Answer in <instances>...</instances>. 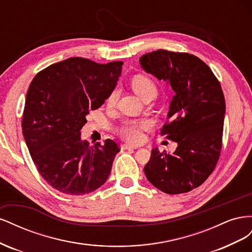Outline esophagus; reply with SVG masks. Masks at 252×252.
<instances>
[{
	"label": "esophagus",
	"instance_id": "esophagus-1",
	"mask_svg": "<svg viewBox=\"0 0 252 252\" xmlns=\"http://www.w3.org/2000/svg\"><path fill=\"white\" fill-rule=\"evenodd\" d=\"M122 148H123V149H136L138 147H136V146H132V145L123 144V145H122Z\"/></svg>",
	"mask_w": 252,
	"mask_h": 252
}]
</instances>
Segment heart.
<instances>
[{
	"label": "heart",
	"instance_id": "b5f03b06",
	"mask_svg": "<svg viewBox=\"0 0 252 252\" xmlns=\"http://www.w3.org/2000/svg\"><path fill=\"white\" fill-rule=\"evenodd\" d=\"M131 87L134 93L138 94L142 100L151 94H157L156 84L148 77L143 74H136L131 80ZM119 88L116 87L111 90V93L106 98V104L108 107H112L117 103L119 97ZM152 125L149 120H131L126 119L121 122L116 127V132L127 142L139 143L143 140L142 131Z\"/></svg>",
	"mask_w": 252,
	"mask_h": 252
}]
</instances>
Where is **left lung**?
<instances>
[{
    "label": "left lung",
    "instance_id": "1",
    "mask_svg": "<svg viewBox=\"0 0 252 252\" xmlns=\"http://www.w3.org/2000/svg\"><path fill=\"white\" fill-rule=\"evenodd\" d=\"M143 69L175 93L161 134L178 143L172 155L152 149L144 172L161 191H191L207 180L222 149L225 98L208 65L186 52L158 49L140 58Z\"/></svg>",
    "mask_w": 252,
    "mask_h": 252
}]
</instances>
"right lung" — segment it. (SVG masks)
Returning a JSON list of instances; mask_svg holds the SVG:
<instances>
[{
    "label": "right lung",
    "mask_w": 252,
    "mask_h": 252,
    "mask_svg": "<svg viewBox=\"0 0 252 252\" xmlns=\"http://www.w3.org/2000/svg\"><path fill=\"white\" fill-rule=\"evenodd\" d=\"M122 65L69 58L41 70L30 83L23 135L37 171L60 192L83 195L108 179L119 145L107 139L89 146L80 130L87 114L116 87Z\"/></svg>",
    "instance_id": "obj_1"
}]
</instances>
